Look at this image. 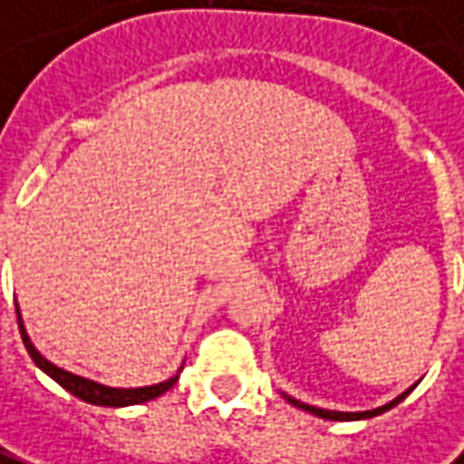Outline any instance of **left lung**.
Masks as SVG:
<instances>
[{
    "instance_id": "8db88e82",
    "label": "left lung",
    "mask_w": 464,
    "mask_h": 464,
    "mask_svg": "<svg viewBox=\"0 0 464 464\" xmlns=\"http://www.w3.org/2000/svg\"><path fill=\"white\" fill-rule=\"evenodd\" d=\"M414 386H417V383H414ZM414 386H411V389H406L404 393H399L396 399H391L389 404L376 406V409H368V411H333V409H320V406H310V404H304V401H297V399H292V396H286V393H282V396H285L289 404L297 406V409H302V411H307V414H312V417L330 419V421H358V419L378 417V414H383V411L393 409V406L399 404V401H404L406 396L414 391Z\"/></svg>"
}]
</instances>
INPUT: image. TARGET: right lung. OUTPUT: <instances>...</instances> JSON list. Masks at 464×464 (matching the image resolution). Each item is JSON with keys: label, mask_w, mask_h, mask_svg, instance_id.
<instances>
[{"label": "right lung", "mask_w": 464, "mask_h": 464, "mask_svg": "<svg viewBox=\"0 0 464 464\" xmlns=\"http://www.w3.org/2000/svg\"><path fill=\"white\" fill-rule=\"evenodd\" d=\"M14 307H17V320H20V335L22 343H24V348L30 353V358H33V363L50 376L58 386L68 391V393H73L75 399H81V401H86V404L93 406H134V404H144V401H152L157 396H162L165 391H169L175 386V381L179 378V371L172 378H167L162 383H154V386H140V389H116V386H106V383H99V381H93V378L86 376H78L73 371H65V368H60L53 361H47L43 353L34 348V343L27 335V327L22 323V314H20V304L14 302Z\"/></svg>", "instance_id": "right-lung-1"}]
</instances>
